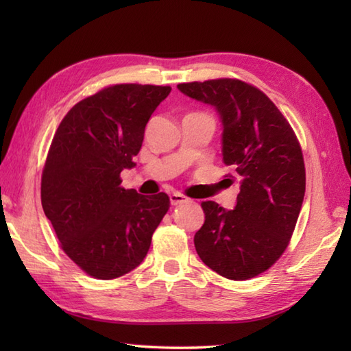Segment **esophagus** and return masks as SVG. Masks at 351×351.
Listing matches in <instances>:
<instances>
[{
	"instance_id": "34e87169",
	"label": "esophagus",
	"mask_w": 351,
	"mask_h": 351,
	"mask_svg": "<svg viewBox=\"0 0 351 351\" xmlns=\"http://www.w3.org/2000/svg\"><path fill=\"white\" fill-rule=\"evenodd\" d=\"M169 197H170V204L173 205V206H178V205H182V204H187L189 202V197L180 195V193H171Z\"/></svg>"
}]
</instances>
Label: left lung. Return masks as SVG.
Returning a JSON list of instances; mask_svg holds the SVG:
<instances>
[{
  "mask_svg": "<svg viewBox=\"0 0 351 351\" xmlns=\"http://www.w3.org/2000/svg\"><path fill=\"white\" fill-rule=\"evenodd\" d=\"M178 88L217 111L223 162L241 182L234 210L202 202L197 255L223 278H255L280 258L299 219L306 187L299 141L278 107L240 80L195 81Z\"/></svg>",
  "mask_w": 351,
  "mask_h": 351,
  "instance_id": "left-lung-1",
  "label": "left lung"
}]
</instances>
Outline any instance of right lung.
<instances>
[{
  "label": "right lung",
  "instance_id": "add662e5",
  "mask_svg": "<svg viewBox=\"0 0 351 351\" xmlns=\"http://www.w3.org/2000/svg\"><path fill=\"white\" fill-rule=\"evenodd\" d=\"M169 86L116 84L69 110L42 173V206L73 263L96 279H116L141 264L167 213L166 193L146 197L121 187L136 167L146 123Z\"/></svg>",
  "mask_w": 351,
  "mask_h": 351
}]
</instances>
